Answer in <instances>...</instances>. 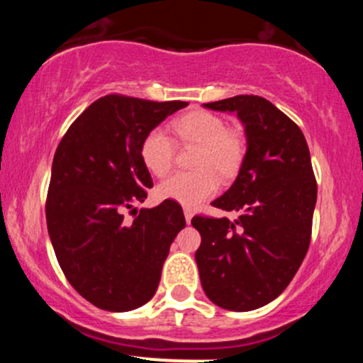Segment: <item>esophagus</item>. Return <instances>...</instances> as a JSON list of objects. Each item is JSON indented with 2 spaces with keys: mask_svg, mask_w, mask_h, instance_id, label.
I'll return each instance as SVG.
<instances>
[{
  "mask_svg": "<svg viewBox=\"0 0 363 363\" xmlns=\"http://www.w3.org/2000/svg\"><path fill=\"white\" fill-rule=\"evenodd\" d=\"M184 218L187 223H191V218H193V211L189 210V208H184Z\"/></svg>",
  "mask_w": 363,
  "mask_h": 363,
  "instance_id": "34e87169",
  "label": "esophagus"
}]
</instances>
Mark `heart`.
I'll list each match as a JSON object with an SVG mask.
<instances>
[{"label":"heart","mask_w":363,"mask_h":363,"mask_svg":"<svg viewBox=\"0 0 363 363\" xmlns=\"http://www.w3.org/2000/svg\"><path fill=\"white\" fill-rule=\"evenodd\" d=\"M177 138L186 145H198L193 172H177L157 187L162 199H170L179 205L194 208L218 191L222 179H232L239 172L244 160V141L234 131H228L227 123L206 111H193L174 123ZM141 160L150 174L162 177L172 169L176 147L164 129L155 128L141 141Z\"/></svg>","instance_id":"1"}]
</instances>
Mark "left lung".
Here are the masks:
<instances>
[{"mask_svg": "<svg viewBox=\"0 0 363 363\" xmlns=\"http://www.w3.org/2000/svg\"><path fill=\"white\" fill-rule=\"evenodd\" d=\"M244 126L245 155L234 184L211 205L237 218L194 216L206 297L227 311H254L289 286L311 242L318 184L301 128L266 99L235 95L203 104Z\"/></svg>", "mask_w": 363, "mask_h": 363, "instance_id": "1", "label": "left lung"}]
</instances>
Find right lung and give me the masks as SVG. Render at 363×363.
Here are the masks:
<instances>
[{"label":"right lung","mask_w":363,"mask_h":363,"mask_svg":"<svg viewBox=\"0 0 363 363\" xmlns=\"http://www.w3.org/2000/svg\"><path fill=\"white\" fill-rule=\"evenodd\" d=\"M186 106L106 95L57 145L45 203L49 237L65 277L99 309L128 312L147 303L186 227L182 208L170 199L124 222V211L143 203L153 186L141 141Z\"/></svg>","instance_id":"obj_1"}]
</instances>
